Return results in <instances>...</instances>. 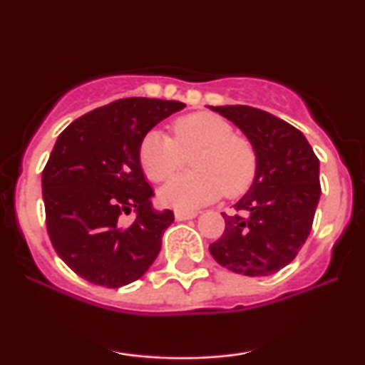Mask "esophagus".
I'll return each mask as SVG.
<instances>
[{
	"instance_id": "1",
	"label": "esophagus",
	"mask_w": 365,
	"mask_h": 365,
	"mask_svg": "<svg viewBox=\"0 0 365 365\" xmlns=\"http://www.w3.org/2000/svg\"><path fill=\"white\" fill-rule=\"evenodd\" d=\"M197 212L195 211H175V220L177 221H185V220H192V217H195Z\"/></svg>"
}]
</instances>
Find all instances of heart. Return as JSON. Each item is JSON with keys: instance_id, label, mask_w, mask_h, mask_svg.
<instances>
[{"instance_id": "obj_1", "label": "heart", "mask_w": 365, "mask_h": 365, "mask_svg": "<svg viewBox=\"0 0 365 365\" xmlns=\"http://www.w3.org/2000/svg\"><path fill=\"white\" fill-rule=\"evenodd\" d=\"M175 140L150 130L139 145V161L153 182H163L185 165L195 170L171 178L159 192L166 206L195 209L228 194L235 197L252 185L257 171L254 145L235 135V128L215 113H194L173 125Z\"/></svg>"}]
</instances>
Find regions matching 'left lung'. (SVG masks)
<instances>
[{
    "label": "left lung",
    "instance_id": "obj_1",
    "mask_svg": "<svg viewBox=\"0 0 365 365\" xmlns=\"http://www.w3.org/2000/svg\"><path fill=\"white\" fill-rule=\"evenodd\" d=\"M254 145L257 171L237 215L209 245L217 264L245 276H269L290 264L311 233L321 197L319 159L300 130L252 106H209ZM242 212V215L237 212Z\"/></svg>",
    "mask_w": 365,
    "mask_h": 365
}]
</instances>
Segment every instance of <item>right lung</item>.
Returning <instances> with one entry per match:
<instances>
[{
	"instance_id": "obj_1",
	"label": "right lung",
	"mask_w": 365,
	"mask_h": 365,
	"mask_svg": "<svg viewBox=\"0 0 365 365\" xmlns=\"http://www.w3.org/2000/svg\"><path fill=\"white\" fill-rule=\"evenodd\" d=\"M183 108L165 99H118L60 133L43 171L46 226L56 254L81 278L120 288L158 257L175 217L170 209L153 207L139 145L150 128ZM132 210L136 220L123 225Z\"/></svg>"
}]
</instances>
